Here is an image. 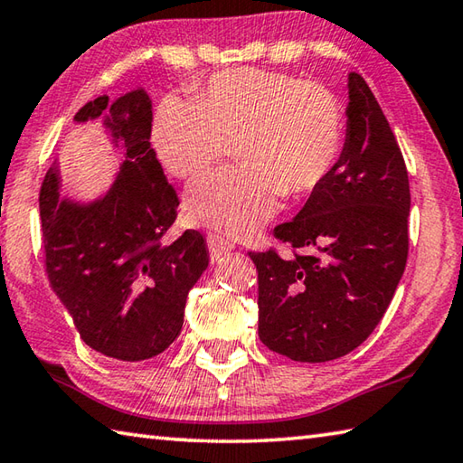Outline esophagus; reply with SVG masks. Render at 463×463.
<instances>
[{
  "label": "esophagus",
  "mask_w": 463,
  "mask_h": 463,
  "mask_svg": "<svg viewBox=\"0 0 463 463\" xmlns=\"http://www.w3.org/2000/svg\"><path fill=\"white\" fill-rule=\"evenodd\" d=\"M205 240H207V250L212 260L222 258L223 254H228V251L233 250V243L230 240H225L220 233H207Z\"/></svg>",
  "instance_id": "obj_1"
}]
</instances>
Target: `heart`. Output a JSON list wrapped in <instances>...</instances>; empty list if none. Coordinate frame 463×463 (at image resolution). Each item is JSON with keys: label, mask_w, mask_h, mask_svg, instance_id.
<instances>
[{"label": "heart", "mask_w": 463, "mask_h": 463, "mask_svg": "<svg viewBox=\"0 0 463 463\" xmlns=\"http://www.w3.org/2000/svg\"><path fill=\"white\" fill-rule=\"evenodd\" d=\"M153 143L179 179H194L235 146L240 165L195 181L185 197L195 223L251 235L282 194H310L333 173L345 110L320 82L264 68L217 72L195 96L171 94L153 120Z\"/></svg>", "instance_id": "heart-1"}]
</instances>
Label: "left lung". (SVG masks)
<instances>
[{
  "label": "left lung",
  "mask_w": 463,
  "mask_h": 463,
  "mask_svg": "<svg viewBox=\"0 0 463 463\" xmlns=\"http://www.w3.org/2000/svg\"><path fill=\"white\" fill-rule=\"evenodd\" d=\"M346 141L335 169L276 248L250 251L258 269V335L300 363L345 356L369 338L393 300L409 251L411 207L403 155L361 74H348Z\"/></svg>",
  "instance_id": "8db88e82"
}]
</instances>
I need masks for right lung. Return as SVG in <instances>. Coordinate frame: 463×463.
Instances as JSON below:
<instances>
[{"mask_svg": "<svg viewBox=\"0 0 463 463\" xmlns=\"http://www.w3.org/2000/svg\"><path fill=\"white\" fill-rule=\"evenodd\" d=\"M100 115L125 163L90 205L60 199L58 171L48 169L40 189L43 272L86 345L110 359L145 361L179 336L209 256L197 230L165 243L179 197L151 149L149 96L133 90L112 104L99 96L74 118Z\"/></svg>", "mask_w": 463, "mask_h": 463, "instance_id": "add662e5", "label": "right lung"}]
</instances>
